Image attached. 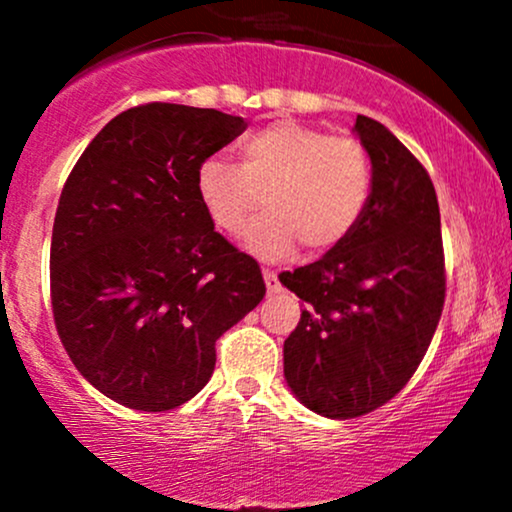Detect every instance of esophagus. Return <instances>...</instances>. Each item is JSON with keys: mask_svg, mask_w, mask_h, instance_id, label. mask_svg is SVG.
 I'll use <instances>...</instances> for the list:
<instances>
[{"mask_svg": "<svg viewBox=\"0 0 512 512\" xmlns=\"http://www.w3.org/2000/svg\"><path fill=\"white\" fill-rule=\"evenodd\" d=\"M264 284H267V293H279L281 291V281L276 276L274 269H264Z\"/></svg>", "mask_w": 512, "mask_h": 512, "instance_id": "1", "label": "esophagus"}]
</instances>
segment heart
I'll use <instances>...</instances> for the list:
<instances>
[{
  "instance_id": "b5f03b06",
  "label": "heart",
  "mask_w": 512,
  "mask_h": 512,
  "mask_svg": "<svg viewBox=\"0 0 512 512\" xmlns=\"http://www.w3.org/2000/svg\"><path fill=\"white\" fill-rule=\"evenodd\" d=\"M238 166L211 156L199 163L195 192L209 221L236 236L248 216L245 243L264 260L296 248L330 250L354 231L373 190L370 156L354 137L279 120L255 129L236 146Z\"/></svg>"
}]
</instances>
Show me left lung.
Wrapping results in <instances>:
<instances>
[{
    "label": "left lung",
    "mask_w": 512,
    "mask_h": 512,
    "mask_svg": "<svg viewBox=\"0 0 512 512\" xmlns=\"http://www.w3.org/2000/svg\"><path fill=\"white\" fill-rule=\"evenodd\" d=\"M373 190L354 231L313 264L279 274L305 303L284 342L298 402L327 419L383 407L419 368L445 303L440 211L426 168L378 120L356 117Z\"/></svg>",
    "instance_id": "8db88e82"
}]
</instances>
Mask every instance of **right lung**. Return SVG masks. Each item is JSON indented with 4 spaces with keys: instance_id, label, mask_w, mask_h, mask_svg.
I'll return each instance as SVG.
<instances>
[{
    "instance_id": "obj_1",
    "label": "right lung",
    "mask_w": 512,
    "mask_h": 512,
    "mask_svg": "<svg viewBox=\"0 0 512 512\" xmlns=\"http://www.w3.org/2000/svg\"><path fill=\"white\" fill-rule=\"evenodd\" d=\"M245 127L214 108L137 105L64 182L52 315L76 370L122 407L168 411L195 397L216 339L264 298L260 264L214 231L195 192L199 163Z\"/></svg>"
}]
</instances>
